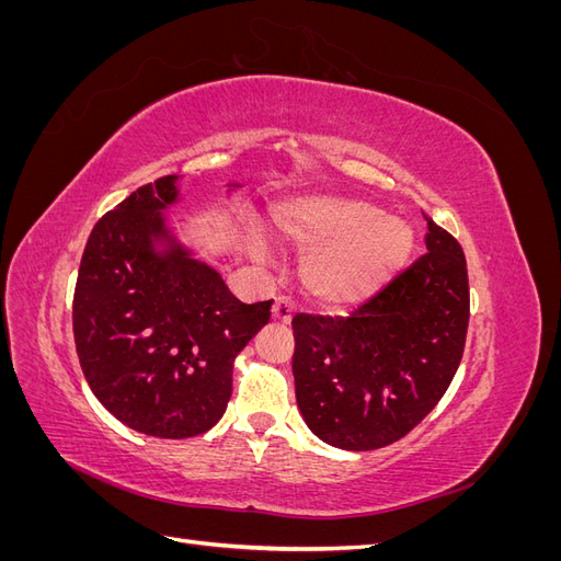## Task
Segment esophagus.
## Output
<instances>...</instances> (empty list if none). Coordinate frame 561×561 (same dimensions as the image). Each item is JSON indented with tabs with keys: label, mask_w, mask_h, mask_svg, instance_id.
<instances>
[{
	"label": "esophagus",
	"mask_w": 561,
	"mask_h": 561,
	"mask_svg": "<svg viewBox=\"0 0 561 561\" xmlns=\"http://www.w3.org/2000/svg\"><path fill=\"white\" fill-rule=\"evenodd\" d=\"M271 313H274V320L283 322V325H287V322H290L293 316H295V301L290 297L280 295V297H276L274 309H271Z\"/></svg>",
	"instance_id": "1"
}]
</instances>
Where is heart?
Returning a JSON list of instances; mask_svg holds the SVG:
<instances>
[{
	"mask_svg": "<svg viewBox=\"0 0 561 561\" xmlns=\"http://www.w3.org/2000/svg\"><path fill=\"white\" fill-rule=\"evenodd\" d=\"M276 229L309 250L301 262L304 285L320 304L336 309L377 295L414 245V233L402 219L342 196L287 203L276 213Z\"/></svg>",
	"mask_w": 561,
	"mask_h": 561,
	"instance_id": "b5f03b06",
	"label": "heart"
}]
</instances>
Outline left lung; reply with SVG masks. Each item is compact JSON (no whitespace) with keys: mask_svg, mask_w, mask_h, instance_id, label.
I'll list each match as a JSON object with an SVG mask.
<instances>
[{"mask_svg":"<svg viewBox=\"0 0 561 561\" xmlns=\"http://www.w3.org/2000/svg\"><path fill=\"white\" fill-rule=\"evenodd\" d=\"M426 254L346 318H293V375L307 426L332 447L398 443L445 396L463 358L466 254L426 217Z\"/></svg>","mask_w":561,"mask_h":561,"instance_id":"1","label":"left lung"}]
</instances>
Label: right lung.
Segmentation results:
<instances>
[{
	"label": "right lung",
	"instance_id": "right-lung-1",
	"mask_svg": "<svg viewBox=\"0 0 561 561\" xmlns=\"http://www.w3.org/2000/svg\"><path fill=\"white\" fill-rule=\"evenodd\" d=\"M175 182L145 184L98 219L72 307L93 396L128 428L165 439L201 435L222 419L236 355L271 318V301L236 299L165 227Z\"/></svg>",
	"mask_w": 561,
	"mask_h": 561
}]
</instances>
